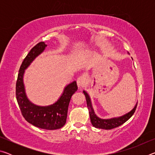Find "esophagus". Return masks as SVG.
<instances>
[{
    "label": "esophagus",
    "instance_id": "34e87169",
    "mask_svg": "<svg viewBox=\"0 0 155 155\" xmlns=\"http://www.w3.org/2000/svg\"><path fill=\"white\" fill-rule=\"evenodd\" d=\"M77 85L78 87H83L85 84V78L84 77H80L77 78Z\"/></svg>",
    "mask_w": 155,
    "mask_h": 155
}]
</instances>
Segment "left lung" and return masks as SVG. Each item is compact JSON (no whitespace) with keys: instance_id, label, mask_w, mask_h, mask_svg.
Masks as SVG:
<instances>
[{"instance_id":"left-lung-1","label":"left lung","mask_w":155,"mask_h":155,"mask_svg":"<svg viewBox=\"0 0 155 155\" xmlns=\"http://www.w3.org/2000/svg\"><path fill=\"white\" fill-rule=\"evenodd\" d=\"M83 92L85 94L86 101H87V105L89 110V114H90L91 124H92L94 127L98 128L109 130L116 128L117 127H119V126L123 124L124 122H127L128 119L130 118V117L132 116L133 114L135 113L136 107H137V103L135 104L134 108L131 110V111L128 112L127 114L122 115V116L112 117V118L109 119H102L97 116L95 112H94V110L92 107V104H91L90 97L89 96V94L86 92L85 90H83Z\"/></svg>"}]
</instances>
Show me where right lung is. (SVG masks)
<instances>
[{
    "label": "right lung",
    "instance_id": "right-lung-1",
    "mask_svg": "<svg viewBox=\"0 0 155 155\" xmlns=\"http://www.w3.org/2000/svg\"><path fill=\"white\" fill-rule=\"evenodd\" d=\"M46 46L44 41L36 44L22 61L18 76L15 95L21 113L28 122L42 129L55 130L64 127L66 122L70 99L77 91L78 87L75 81L68 84L60 98L51 105L38 106L28 99L23 81L25 70L37 57L42 53Z\"/></svg>",
    "mask_w": 155,
    "mask_h": 155
}]
</instances>
